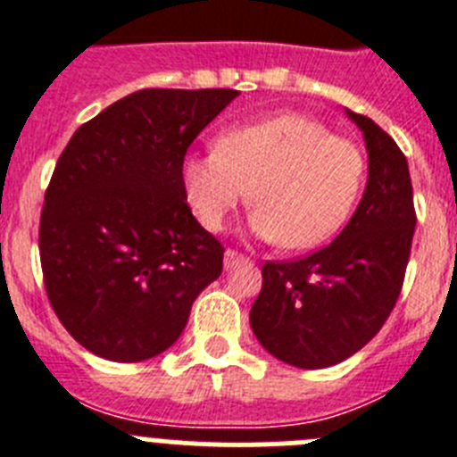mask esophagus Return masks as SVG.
I'll return each instance as SVG.
<instances>
[{
  "instance_id": "esophagus-1",
  "label": "esophagus",
  "mask_w": 457,
  "mask_h": 457,
  "mask_svg": "<svg viewBox=\"0 0 457 457\" xmlns=\"http://www.w3.org/2000/svg\"><path fill=\"white\" fill-rule=\"evenodd\" d=\"M240 263H249V258L247 256H242V253L233 252V249H228V252L224 253V268L226 270H233L236 265Z\"/></svg>"
}]
</instances>
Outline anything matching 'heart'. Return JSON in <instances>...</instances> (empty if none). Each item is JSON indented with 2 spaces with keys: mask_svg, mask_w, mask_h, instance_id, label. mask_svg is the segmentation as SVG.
Wrapping results in <instances>:
<instances>
[{
  "mask_svg": "<svg viewBox=\"0 0 457 457\" xmlns=\"http://www.w3.org/2000/svg\"><path fill=\"white\" fill-rule=\"evenodd\" d=\"M364 176L353 141L334 137L304 114H278L233 125L217 146L187 153L180 162L185 199L208 231L224 228L237 205H258V240L311 249L345 224Z\"/></svg>",
  "mask_w": 457,
  "mask_h": 457,
  "instance_id": "1",
  "label": "heart"
}]
</instances>
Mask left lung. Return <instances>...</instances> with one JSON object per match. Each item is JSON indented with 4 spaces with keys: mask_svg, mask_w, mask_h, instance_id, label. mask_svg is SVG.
<instances>
[{
    "mask_svg": "<svg viewBox=\"0 0 457 457\" xmlns=\"http://www.w3.org/2000/svg\"><path fill=\"white\" fill-rule=\"evenodd\" d=\"M364 135L369 180L337 240L297 261L263 265L249 311L258 343L297 369H327L361 350L401 295L414 237L407 160L369 116L345 109Z\"/></svg>",
    "mask_w": 457,
    "mask_h": 457,
    "instance_id": "1",
    "label": "left lung"
}]
</instances>
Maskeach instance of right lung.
<instances>
[{"mask_svg": "<svg viewBox=\"0 0 457 457\" xmlns=\"http://www.w3.org/2000/svg\"><path fill=\"white\" fill-rule=\"evenodd\" d=\"M233 88H144L79 125L40 215L50 304L79 345L144 361L179 341L224 247L194 220L180 162Z\"/></svg>", "mask_w": 457, "mask_h": 457, "instance_id": "right-lung-1", "label": "right lung"}]
</instances>
